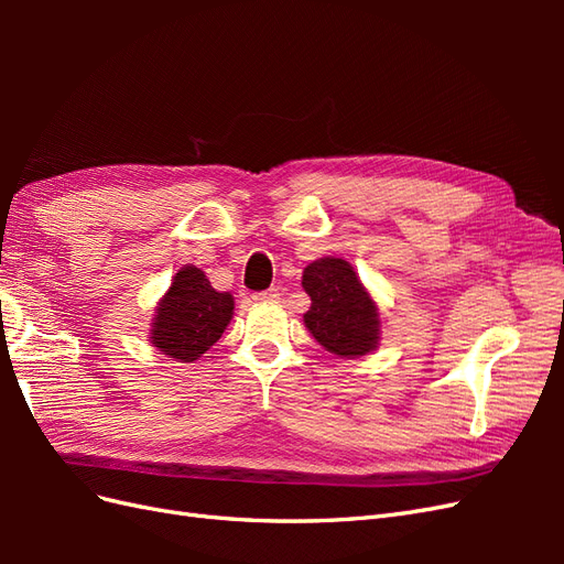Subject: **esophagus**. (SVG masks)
Masks as SVG:
<instances>
[{
    "instance_id": "esophagus-1",
    "label": "esophagus",
    "mask_w": 564,
    "mask_h": 564,
    "mask_svg": "<svg viewBox=\"0 0 564 564\" xmlns=\"http://www.w3.org/2000/svg\"><path fill=\"white\" fill-rule=\"evenodd\" d=\"M278 299H280L278 289H265V292L253 296V301H263V303H272V301H278Z\"/></svg>"
}]
</instances>
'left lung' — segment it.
Wrapping results in <instances>:
<instances>
[{
	"mask_svg": "<svg viewBox=\"0 0 564 564\" xmlns=\"http://www.w3.org/2000/svg\"><path fill=\"white\" fill-rule=\"evenodd\" d=\"M301 284L313 301L303 322L324 350L360 357L379 346V308L348 261L324 256L303 270Z\"/></svg>",
	"mask_w": 564,
	"mask_h": 564,
	"instance_id": "left-lung-1",
	"label": "left lung"
}]
</instances>
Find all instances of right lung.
I'll return each mask as SVG.
<instances>
[{"label": "right lung", "instance_id": "add662e5", "mask_svg": "<svg viewBox=\"0 0 564 564\" xmlns=\"http://www.w3.org/2000/svg\"><path fill=\"white\" fill-rule=\"evenodd\" d=\"M232 308L228 292H216L199 268L183 265L152 317V346L176 362H195L226 332Z\"/></svg>", "mask_w": 564, "mask_h": 564}]
</instances>
